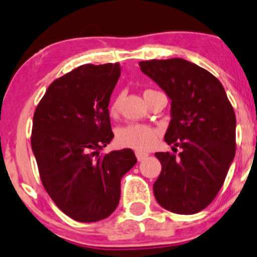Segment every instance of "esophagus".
Listing matches in <instances>:
<instances>
[{
	"mask_svg": "<svg viewBox=\"0 0 257 257\" xmlns=\"http://www.w3.org/2000/svg\"><path fill=\"white\" fill-rule=\"evenodd\" d=\"M135 156H137L138 161L140 162V161H144V159L149 157V153L143 152V151H137V152H135Z\"/></svg>",
	"mask_w": 257,
	"mask_h": 257,
	"instance_id": "1",
	"label": "esophagus"
}]
</instances>
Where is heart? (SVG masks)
Segmentation results:
<instances>
[{
    "mask_svg": "<svg viewBox=\"0 0 257 257\" xmlns=\"http://www.w3.org/2000/svg\"><path fill=\"white\" fill-rule=\"evenodd\" d=\"M119 108V98L112 100L110 106L111 113H117ZM157 133L153 128L144 124H128L120 128L117 133V143L119 146L144 151L155 145Z\"/></svg>",
    "mask_w": 257,
    "mask_h": 257,
    "instance_id": "obj_1",
    "label": "heart"
}]
</instances>
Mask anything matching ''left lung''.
<instances>
[{
  "label": "left lung",
  "instance_id": "1",
  "mask_svg": "<svg viewBox=\"0 0 257 257\" xmlns=\"http://www.w3.org/2000/svg\"><path fill=\"white\" fill-rule=\"evenodd\" d=\"M170 99L164 141L181 149L156 152L162 172L153 184L159 205L191 215L206 208L222 187L235 155V114L221 82L185 59L139 63Z\"/></svg>",
  "mask_w": 257,
  "mask_h": 257
}]
</instances>
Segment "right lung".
<instances>
[{
  "instance_id": "add662e5",
  "label": "right lung",
  "mask_w": 257,
  "mask_h": 257,
  "mask_svg": "<svg viewBox=\"0 0 257 257\" xmlns=\"http://www.w3.org/2000/svg\"><path fill=\"white\" fill-rule=\"evenodd\" d=\"M116 64L82 65L49 85L34 114L31 147L47 193L78 222L116 210L120 179L137 164L131 149L100 156L113 139L108 104Z\"/></svg>"
}]
</instances>
